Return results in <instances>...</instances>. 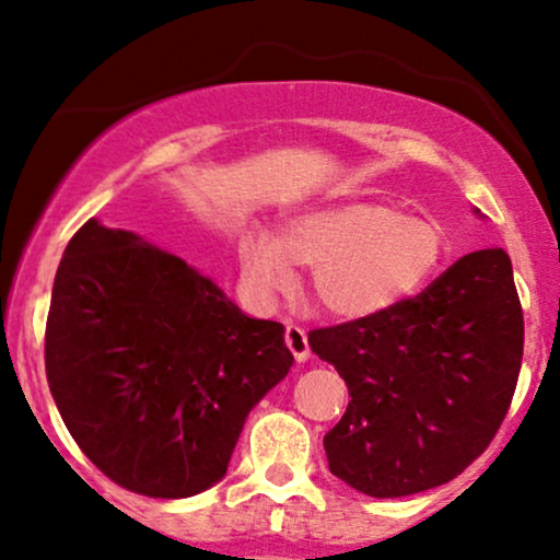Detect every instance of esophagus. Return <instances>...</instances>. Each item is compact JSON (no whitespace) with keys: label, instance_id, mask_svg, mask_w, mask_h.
I'll list each match as a JSON object with an SVG mask.
<instances>
[{"label":"esophagus","instance_id":"34e87169","mask_svg":"<svg viewBox=\"0 0 560 560\" xmlns=\"http://www.w3.org/2000/svg\"><path fill=\"white\" fill-rule=\"evenodd\" d=\"M285 343H288V349L293 351V357L298 359V362H305V359H308V354H311L308 336H305L301 326H288L285 328Z\"/></svg>","mask_w":560,"mask_h":560}]
</instances>
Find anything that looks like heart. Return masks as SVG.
I'll return each instance as SVG.
<instances>
[{"mask_svg":"<svg viewBox=\"0 0 560 560\" xmlns=\"http://www.w3.org/2000/svg\"><path fill=\"white\" fill-rule=\"evenodd\" d=\"M443 232L433 221L400 217L374 201H336L290 219L278 236L240 240L244 280L262 298L293 285L295 265L308 267V290L336 318H370L423 290L439 270Z\"/></svg>","mask_w":560,"mask_h":560,"instance_id":"heart-1","label":"heart"}]
</instances>
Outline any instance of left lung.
Returning a JSON list of instances; mask_svg holds the SVG:
<instances>
[{
	"mask_svg": "<svg viewBox=\"0 0 560 560\" xmlns=\"http://www.w3.org/2000/svg\"><path fill=\"white\" fill-rule=\"evenodd\" d=\"M523 308L508 252L464 255L380 316L313 328L349 408L324 435L334 477L405 497L458 477L500 431L523 364Z\"/></svg>",
	"mask_w": 560,
	"mask_h": 560,
	"instance_id": "1",
	"label": "left lung"
}]
</instances>
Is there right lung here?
Instances as JSON below:
<instances>
[{
    "mask_svg": "<svg viewBox=\"0 0 560 560\" xmlns=\"http://www.w3.org/2000/svg\"><path fill=\"white\" fill-rule=\"evenodd\" d=\"M282 334L180 257L89 219L52 282L45 374L94 466L180 500L224 477L249 410L290 372Z\"/></svg>",
    "mask_w": 560,
    "mask_h": 560,
    "instance_id": "1",
    "label": "right lung"
}]
</instances>
